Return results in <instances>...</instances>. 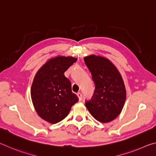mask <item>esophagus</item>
Segmentation results:
<instances>
[{
    "mask_svg": "<svg viewBox=\"0 0 156 156\" xmlns=\"http://www.w3.org/2000/svg\"><path fill=\"white\" fill-rule=\"evenodd\" d=\"M77 96L79 98V100H81L82 98H83V96H82V94L80 93V92H78V93H77Z\"/></svg>",
    "mask_w": 156,
    "mask_h": 156,
    "instance_id": "34e87169",
    "label": "esophagus"
}]
</instances>
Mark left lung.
I'll return each instance as SVG.
<instances>
[{
    "label": "left lung",
    "mask_w": 156,
    "mask_h": 156,
    "mask_svg": "<svg viewBox=\"0 0 156 156\" xmlns=\"http://www.w3.org/2000/svg\"><path fill=\"white\" fill-rule=\"evenodd\" d=\"M95 84L93 96L85 105L95 119L109 122L120 114L126 100V89L120 73L109 60L91 55L84 58Z\"/></svg>",
    "instance_id": "1"
}]
</instances>
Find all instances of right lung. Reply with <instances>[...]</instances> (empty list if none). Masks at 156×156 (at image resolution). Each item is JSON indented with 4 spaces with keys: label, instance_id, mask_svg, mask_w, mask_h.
Masks as SVG:
<instances>
[{
    "label": "right lung",
    "instance_id": "1",
    "mask_svg": "<svg viewBox=\"0 0 156 156\" xmlns=\"http://www.w3.org/2000/svg\"><path fill=\"white\" fill-rule=\"evenodd\" d=\"M77 58L58 56L49 60L34 77L31 97L40 117L56 124L67 117L78 98L72 91V83L64 73Z\"/></svg>",
    "mask_w": 156,
    "mask_h": 156
}]
</instances>
